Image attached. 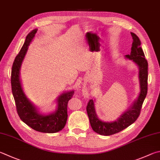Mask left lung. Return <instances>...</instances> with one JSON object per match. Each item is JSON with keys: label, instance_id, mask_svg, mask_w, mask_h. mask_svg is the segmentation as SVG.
Segmentation results:
<instances>
[{"label": "left lung", "instance_id": "left-lung-1", "mask_svg": "<svg viewBox=\"0 0 160 160\" xmlns=\"http://www.w3.org/2000/svg\"><path fill=\"white\" fill-rule=\"evenodd\" d=\"M133 42L130 54L125 55L127 59L132 60L138 66L140 93L132 105L122 114L117 120L106 122L98 119L95 111L94 101L89 100L87 106V112L92 129L98 134L110 136L126 129L137 120L142 105L146 98L148 92V62L143 51L141 48V41L135 33H131Z\"/></svg>", "mask_w": 160, "mask_h": 160}]
</instances>
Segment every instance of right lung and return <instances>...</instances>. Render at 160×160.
Segmentation results:
<instances>
[{
    "label": "right lung",
    "mask_w": 160,
    "mask_h": 160,
    "mask_svg": "<svg viewBox=\"0 0 160 160\" xmlns=\"http://www.w3.org/2000/svg\"><path fill=\"white\" fill-rule=\"evenodd\" d=\"M38 29L31 31L26 38L21 50L14 59L11 72L12 92L15 101L17 111L19 118L34 130L42 133H56L62 130L67 121L68 101L72 98L74 91L64 92L57 98L55 111L48 115L40 113L37 108L26 97L20 80V68L28 47L33 39Z\"/></svg>",
    "instance_id": "1"
}]
</instances>
